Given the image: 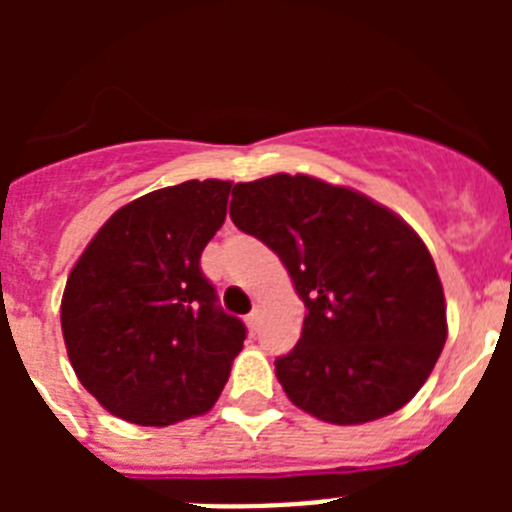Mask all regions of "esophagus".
<instances>
[{
  "label": "esophagus",
  "instance_id": "34e87169",
  "mask_svg": "<svg viewBox=\"0 0 512 512\" xmlns=\"http://www.w3.org/2000/svg\"><path fill=\"white\" fill-rule=\"evenodd\" d=\"M261 315H264V312H261V307H253V310L248 312L246 323H248V328H251V333H256V330H259Z\"/></svg>",
  "mask_w": 512,
  "mask_h": 512
}]
</instances>
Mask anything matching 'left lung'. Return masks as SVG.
<instances>
[{
	"instance_id": "left-lung-1",
	"label": "left lung",
	"mask_w": 512,
	"mask_h": 512,
	"mask_svg": "<svg viewBox=\"0 0 512 512\" xmlns=\"http://www.w3.org/2000/svg\"><path fill=\"white\" fill-rule=\"evenodd\" d=\"M230 220L277 253L305 302L300 341L274 361L289 400L336 425L408 405L446 343L420 235L366 194L305 174L235 184Z\"/></svg>"
}]
</instances>
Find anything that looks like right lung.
<instances>
[{"label":"right lung","instance_id":"1","mask_svg":"<svg viewBox=\"0 0 512 512\" xmlns=\"http://www.w3.org/2000/svg\"><path fill=\"white\" fill-rule=\"evenodd\" d=\"M233 184L184 182L120 207L69 274L61 330L79 382L135 425L212 408L246 341L217 305L200 256L225 223Z\"/></svg>","mask_w":512,"mask_h":512}]
</instances>
